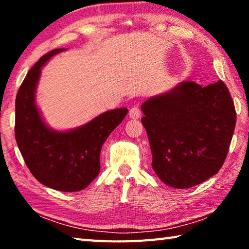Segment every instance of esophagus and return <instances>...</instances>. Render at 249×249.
Returning a JSON list of instances; mask_svg holds the SVG:
<instances>
[{"label":"esophagus","mask_w":249,"mask_h":249,"mask_svg":"<svg viewBox=\"0 0 249 249\" xmlns=\"http://www.w3.org/2000/svg\"><path fill=\"white\" fill-rule=\"evenodd\" d=\"M128 115H129L130 119L137 120V119H141V117H142V112H141L140 108L136 107H132V108L129 109Z\"/></svg>","instance_id":"1"}]
</instances>
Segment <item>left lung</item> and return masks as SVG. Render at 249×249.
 <instances>
[{
    "label": "left lung",
    "instance_id": "obj_1",
    "mask_svg": "<svg viewBox=\"0 0 249 249\" xmlns=\"http://www.w3.org/2000/svg\"><path fill=\"white\" fill-rule=\"evenodd\" d=\"M153 169L169 187L187 189L217 174L236 124L230 91L220 80L183 81L142 104Z\"/></svg>",
    "mask_w": 249,
    "mask_h": 249
}]
</instances>
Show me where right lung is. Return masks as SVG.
Listing matches in <instances>:
<instances>
[{
    "label": "right lung",
    "mask_w": 249,
    "mask_h": 249,
    "mask_svg": "<svg viewBox=\"0 0 249 249\" xmlns=\"http://www.w3.org/2000/svg\"><path fill=\"white\" fill-rule=\"evenodd\" d=\"M53 49L28 71L15 101V138L32 175L58 191L83 190L100 172L101 148L128 109L107 111L89 123L69 130H56L45 123L36 104V89L41 68L54 54Z\"/></svg>",
    "instance_id": "add662e5"
}]
</instances>
